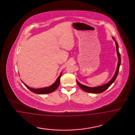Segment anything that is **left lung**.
I'll return each mask as SVG.
<instances>
[{
  "mask_svg": "<svg viewBox=\"0 0 135 135\" xmlns=\"http://www.w3.org/2000/svg\"><path fill=\"white\" fill-rule=\"evenodd\" d=\"M112 38L113 39V40L115 42V45L116 46L117 54V56H118V64H117V69H116V72L115 73L114 76L113 77V78L111 79V80L110 81L107 83L106 84H105L102 85V86H95V87H90V86H85L84 85H82V84L80 83L77 80H76L79 86L85 91L88 92V93H94V94L102 93V92H103L104 91H105V90H107L111 85V84L114 82L116 78L117 77V76L118 75V74L119 67H120V66L121 64V56H120V54L119 52V47L118 43L115 40L114 37H112Z\"/></svg>",
  "mask_w": 135,
  "mask_h": 135,
  "instance_id": "8db88e82",
  "label": "left lung"
}]
</instances>
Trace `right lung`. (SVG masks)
<instances>
[{"label":"right lung","instance_id":"1","mask_svg":"<svg viewBox=\"0 0 135 135\" xmlns=\"http://www.w3.org/2000/svg\"><path fill=\"white\" fill-rule=\"evenodd\" d=\"M61 76L62 72L60 74V75L59 76V77L57 78L56 81L54 82L52 85H51V86H47V87L40 88V89H34V88H30V87H29V86L26 85L22 81H21L24 84L25 86H26L29 90L33 92V93H35L37 94H47L51 93L56 90V89L60 85V79Z\"/></svg>","mask_w":135,"mask_h":135}]
</instances>
